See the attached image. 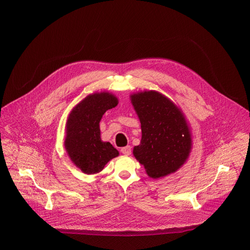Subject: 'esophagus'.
Instances as JSON below:
<instances>
[{"instance_id": "esophagus-1", "label": "esophagus", "mask_w": 250, "mask_h": 250, "mask_svg": "<svg viewBox=\"0 0 250 250\" xmlns=\"http://www.w3.org/2000/svg\"><path fill=\"white\" fill-rule=\"evenodd\" d=\"M121 151L125 155H129L131 153V148H130V146H125V147L121 148Z\"/></svg>"}]
</instances>
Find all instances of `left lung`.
I'll list each match as a JSON object with an SVG mask.
<instances>
[{
  "label": "left lung",
  "mask_w": 250,
  "mask_h": 250,
  "mask_svg": "<svg viewBox=\"0 0 250 250\" xmlns=\"http://www.w3.org/2000/svg\"><path fill=\"white\" fill-rule=\"evenodd\" d=\"M130 98L142 132L140 145L133 148L134 157L154 179L175 172L184 164L192 146L185 118L158 92L146 91Z\"/></svg>",
  "instance_id": "8db88e82"
}]
</instances>
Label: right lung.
<instances>
[{
    "label": "right lung",
    "mask_w": 250,
    "mask_h": 250,
    "mask_svg": "<svg viewBox=\"0 0 250 250\" xmlns=\"http://www.w3.org/2000/svg\"><path fill=\"white\" fill-rule=\"evenodd\" d=\"M118 104L110 93H96L86 97L69 115L66 124L65 148L73 163L86 174L103 170L119 151L101 139L100 121L103 115Z\"/></svg>",
    "instance_id": "1"
}]
</instances>
